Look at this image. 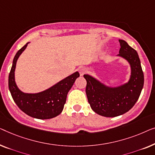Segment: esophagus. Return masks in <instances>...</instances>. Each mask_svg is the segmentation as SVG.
Here are the masks:
<instances>
[{"instance_id": "obj_1", "label": "esophagus", "mask_w": 155, "mask_h": 155, "mask_svg": "<svg viewBox=\"0 0 155 155\" xmlns=\"http://www.w3.org/2000/svg\"><path fill=\"white\" fill-rule=\"evenodd\" d=\"M86 71H87V69L86 67H81L79 69V73L81 75H84Z\"/></svg>"}]
</instances>
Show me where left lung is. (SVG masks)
<instances>
[{"mask_svg": "<svg viewBox=\"0 0 155 155\" xmlns=\"http://www.w3.org/2000/svg\"><path fill=\"white\" fill-rule=\"evenodd\" d=\"M119 56L128 61L131 77L128 84L118 88H108L91 76L85 74L86 93L91 107L95 113L106 117H114L129 111L138 100L144 84V74L136 50L124 40H119Z\"/></svg>", "mask_w": 155, "mask_h": 155, "instance_id": "8db88e82", "label": "left lung"}]
</instances>
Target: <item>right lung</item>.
I'll return each mask as SVG.
<instances>
[{"label":"right lung","mask_w":155,"mask_h":155,"mask_svg":"<svg viewBox=\"0 0 155 155\" xmlns=\"http://www.w3.org/2000/svg\"><path fill=\"white\" fill-rule=\"evenodd\" d=\"M27 44L28 43L17 51L13 60L8 77L9 90L15 103L25 114L39 119L53 118L62 112L66 102L67 93L75 80L79 77V74L77 71L74 73L43 92L37 94L22 93L15 84V70L17 59L27 48Z\"/></svg>","instance_id":"obj_1"}]
</instances>
